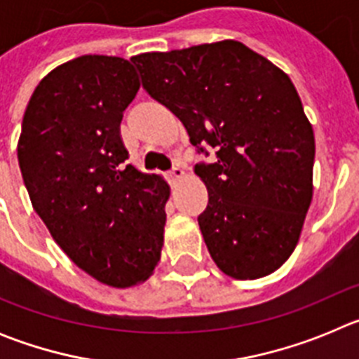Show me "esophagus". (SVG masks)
Wrapping results in <instances>:
<instances>
[{
    "label": "esophagus",
    "instance_id": "34e87169",
    "mask_svg": "<svg viewBox=\"0 0 359 359\" xmlns=\"http://www.w3.org/2000/svg\"><path fill=\"white\" fill-rule=\"evenodd\" d=\"M183 176H185V170H183L182 167H172V169L169 170V182L170 183H176L177 180H182Z\"/></svg>",
    "mask_w": 359,
    "mask_h": 359
}]
</instances>
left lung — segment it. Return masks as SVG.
I'll return each instance as SVG.
<instances>
[{
	"mask_svg": "<svg viewBox=\"0 0 359 359\" xmlns=\"http://www.w3.org/2000/svg\"><path fill=\"white\" fill-rule=\"evenodd\" d=\"M142 86L182 120L214 163L194 172L208 190L198 215L223 273L261 278L290 259L313 198L315 135L293 82L239 41L131 57Z\"/></svg>",
	"mask_w": 359,
	"mask_h": 359,
	"instance_id": "1",
	"label": "left lung"
}]
</instances>
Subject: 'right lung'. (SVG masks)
<instances>
[{"label": "right lung", "mask_w": 359, "mask_h": 359, "mask_svg": "<svg viewBox=\"0 0 359 359\" xmlns=\"http://www.w3.org/2000/svg\"><path fill=\"white\" fill-rule=\"evenodd\" d=\"M138 90L120 57L65 62L37 84L18 144L34 210L79 268L113 287L151 277L167 219V182L123 165L120 122Z\"/></svg>", "instance_id": "add662e5"}]
</instances>
